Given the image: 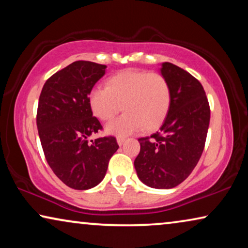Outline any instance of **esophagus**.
<instances>
[{"label": "esophagus", "mask_w": 248, "mask_h": 248, "mask_svg": "<svg viewBox=\"0 0 248 248\" xmlns=\"http://www.w3.org/2000/svg\"><path fill=\"white\" fill-rule=\"evenodd\" d=\"M125 140H126V138H125V137H122V135H118V137H117V143L120 145L123 144Z\"/></svg>", "instance_id": "obj_1"}]
</instances>
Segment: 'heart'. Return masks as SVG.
Listing matches in <instances>:
<instances>
[{"label":"heart","instance_id":"heart-1","mask_svg":"<svg viewBox=\"0 0 248 248\" xmlns=\"http://www.w3.org/2000/svg\"><path fill=\"white\" fill-rule=\"evenodd\" d=\"M88 100L93 114L103 122L113 120L123 107L125 113L107 125V132L124 135L141 127L157 128L170 108L171 89L160 73L127 69L108 78L106 88L94 87Z\"/></svg>","mask_w":248,"mask_h":248}]
</instances>
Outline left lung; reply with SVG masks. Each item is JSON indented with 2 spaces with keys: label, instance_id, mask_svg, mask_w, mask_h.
I'll list each match as a JSON object with an SVG mask.
<instances>
[{
  "label": "left lung",
  "instance_id": "8db88e82",
  "mask_svg": "<svg viewBox=\"0 0 248 248\" xmlns=\"http://www.w3.org/2000/svg\"><path fill=\"white\" fill-rule=\"evenodd\" d=\"M171 104L160 130L140 138L134 160L139 178L154 188H172L191 175L205 145L210 106L198 79L175 64L162 63Z\"/></svg>",
  "mask_w": 248,
  "mask_h": 248
}]
</instances>
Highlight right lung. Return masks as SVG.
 <instances>
[{
	"mask_svg": "<svg viewBox=\"0 0 248 248\" xmlns=\"http://www.w3.org/2000/svg\"><path fill=\"white\" fill-rule=\"evenodd\" d=\"M106 67L77 61L48 78L39 96L36 121L44 155L54 174L74 189L99 184L118 149L111 135L88 140L103 130L88 98Z\"/></svg>",
	"mask_w": 248,
	"mask_h": 248,
	"instance_id": "right-lung-1",
	"label": "right lung"
}]
</instances>
